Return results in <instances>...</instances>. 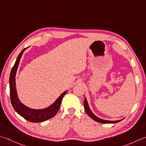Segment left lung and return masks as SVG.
<instances>
[{
	"label": "left lung",
	"mask_w": 146,
	"mask_h": 146,
	"mask_svg": "<svg viewBox=\"0 0 146 146\" xmlns=\"http://www.w3.org/2000/svg\"><path fill=\"white\" fill-rule=\"evenodd\" d=\"M84 105L85 110V111H86V113H87V115L89 116L91 118H92L94 120H95L96 121H98L99 123H101L106 124V123H118L119 121L123 120V119H119V120H117V121H110V120H105V119H102L101 118H98V117L94 115V114L92 112V111L90 110L86 98H85V99H84Z\"/></svg>",
	"instance_id": "obj_1"
}]
</instances>
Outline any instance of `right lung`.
<instances>
[{"instance_id":"1","label":"right lung","mask_w":146,"mask_h":146,"mask_svg":"<svg viewBox=\"0 0 146 146\" xmlns=\"http://www.w3.org/2000/svg\"><path fill=\"white\" fill-rule=\"evenodd\" d=\"M28 47L25 48L23 49L18 58L16 59L14 66L11 71L10 77H9V88H10V96H11V102L13 108L20 116L29 121L33 123H39L46 121L47 119L52 118L55 116L59 110L60 106L62 101V98L65 95L68 91H65L59 96V98L57 99L56 101L48 106L44 109L41 110H35L31 109V108L26 106L21 102L19 101L18 94H17L16 87V71L18 70L20 59L23 54L24 51L27 49Z\"/></svg>"}]
</instances>
